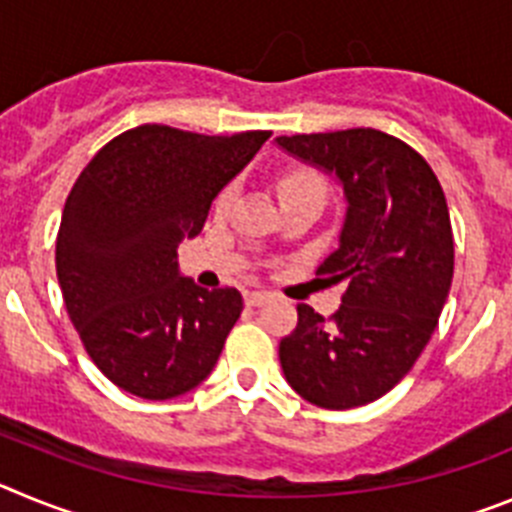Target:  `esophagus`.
Returning <instances> with one entry per match:
<instances>
[{"label": "esophagus", "instance_id": "34e87169", "mask_svg": "<svg viewBox=\"0 0 512 512\" xmlns=\"http://www.w3.org/2000/svg\"><path fill=\"white\" fill-rule=\"evenodd\" d=\"M269 300H271L269 292H248L246 295V305H251V307H261V305H266Z\"/></svg>", "mask_w": 512, "mask_h": 512}]
</instances>
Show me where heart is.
Masks as SVG:
<instances>
[{
	"mask_svg": "<svg viewBox=\"0 0 512 512\" xmlns=\"http://www.w3.org/2000/svg\"><path fill=\"white\" fill-rule=\"evenodd\" d=\"M300 192L315 194V197L325 200V182L315 174H289V176H284L282 184H279V194H282V197H287V194H300ZM233 197H235L233 184H228L223 192L217 194V200H215L217 215H225V212L230 210V205H233Z\"/></svg>",
	"mask_w": 512,
	"mask_h": 512,
	"instance_id": "heart-1",
	"label": "heart"
}]
</instances>
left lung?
I'll list each match as a JSON object with an SVG mask.
<instances>
[{
    "label": "left lung",
    "instance_id": "1",
    "mask_svg": "<svg viewBox=\"0 0 512 512\" xmlns=\"http://www.w3.org/2000/svg\"><path fill=\"white\" fill-rule=\"evenodd\" d=\"M279 146L338 176L348 210L341 246L318 274L346 282L328 320L297 305L279 343L289 387L325 410L369 405L413 369L454 279L446 197L423 156L374 128L282 135Z\"/></svg>",
    "mask_w": 512,
    "mask_h": 512
}]
</instances>
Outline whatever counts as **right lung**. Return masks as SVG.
Listing matches in <instances>:
<instances>
[{
    "mask_svg": "<svg viewBox=\"0 0 512 512\" xmlns=\"http://www.w3.org/2000/svg\"><path fill=\"white\" fill-rule=\"evenodd\" d=\"M269 135L140 125L76 179L56 238L58 284L89 359L120 390L169 400L220 359L243 297L182 277L176 248L200 235L217 192Z\"/></svg>",
    "mask_w": 512,
    "mask_h": 512,
    "instance_id": "1",
    "label": "right lung"
}]
</instances>
